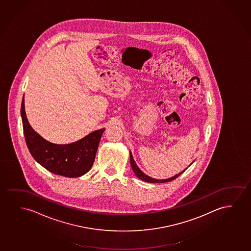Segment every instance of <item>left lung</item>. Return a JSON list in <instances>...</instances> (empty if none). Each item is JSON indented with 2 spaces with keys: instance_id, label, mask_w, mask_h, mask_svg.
<instances>
[{
  "instance_id": "left-lung-1",
  "label": "left lung",
  "mask_w": 251,
  "mask_h": 251,
  "mask_svg": "<svg viewBox=\"0 0 251 251\" xmlns=\"http://www.w3.org/2000/svg\"><path fill=\"white\" fill-rule=\"evenodd\" d=\"M130 164L131 167H132V169H133V171L135 173V175H136V177H138L139 178H141L142 180L146 182H149V183H164V182H168L172 181V180H174L176 178H178L179 175H181L182 173H184V171H182L181 173H179L178 175H175L174 177H171V178H167V179H156V178H151V177H149L148 175H145L144 173H142V170L137 167V165L135 162V160L133 159V156H132V154H131L130 152Z\"/></svg>"
}]
</instances>
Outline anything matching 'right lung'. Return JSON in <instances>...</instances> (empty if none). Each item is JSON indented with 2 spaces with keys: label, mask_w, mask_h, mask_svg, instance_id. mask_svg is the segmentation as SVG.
I'll use <instances>...</instances> for the list:
<instances>
[{
  "label": "right lung",
  "mask_w": 251,
  "mask_h": 251,
  "mask_svg": "<svg viewBox=\"0 0 251 251\" xmlns=\"http://www.w3.org/2000/svg\"><path fill=\"white\" fill-rule=\"evenodd\" d=\"M21 115L28 150L33 159L47 170L55 175L76 178L91 169L104 128L93 131L77 142L58 145L48 142L33 130L25 116L24 98Z\"/></svg>",
  "instance_id": "right-lung-1"
}]
</instances>
